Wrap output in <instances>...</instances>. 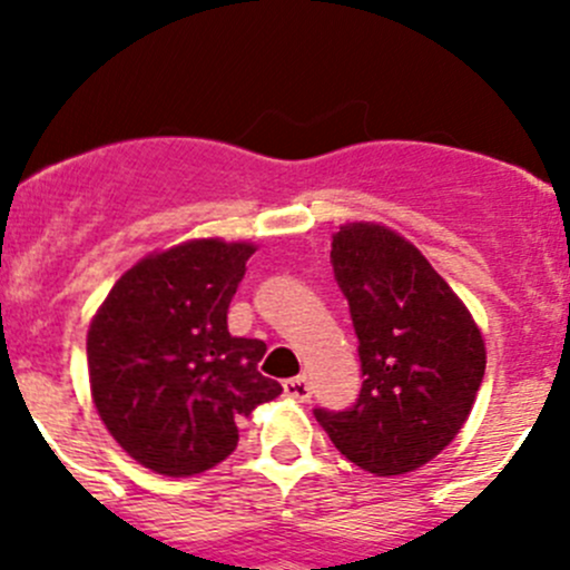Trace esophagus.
<instances>
[{"mask_svg":"<svg viewBox=\"0 0 570 570\" xmlns=\"http://www.w3.org/2000/svg\"><path fill=\"white\" fill-rule=\"evenodd\" d=\"M284 392L286 396H292V400H301V402L312 400V386H308V381L303 375L284 381Z\"/></svg>","mask_w":570,"mask_h":570,"instance_id":"1","label":"esophagus"}]
</instances>
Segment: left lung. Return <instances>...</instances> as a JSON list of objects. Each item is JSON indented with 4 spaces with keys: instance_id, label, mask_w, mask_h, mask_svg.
Returning <instances> with one entry per match:
<instances>
[{
    "instance_id": "1",
    "label": "left lung",
    "mask_w": 570,
    "mask_h": 570,
    "mask_svg": "<svg viewBox=\"0 0 570 570\" xmlns=\"http://www.w3.org/2000/svg\"><path fill=\"white\" fill-rule=\"evenodd\" d=\"M331 264L364 383L353 407L314 416L350 463L405 474L461 433L485 375V342L452 286L392 228L347 223L333 234Z\"/></svg>"
}]
</instances>
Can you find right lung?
<instances>
[{"label": "right lung", "mask_w": 570, "mask_h": 570, "mask_svg": "<svg viewBox=\"0 0 570 570\" xmlns=\"http://www.w3.org/2000/svg\"><path fill=\"white\" fill-rule=\"evenodd\" d=\"M250 243L189 239L126 269L88 331L96 411L137 463L193 476L237 450V419L284 389L258 372L267 344L228 333Z\"/></svg>", "instance_id": "1"}]
</instances>
